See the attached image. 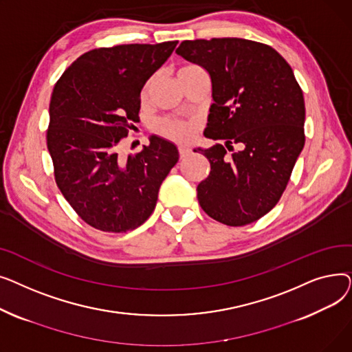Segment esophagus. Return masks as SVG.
I'll return each mask as SVG.
<instances>
[{
	"label": "esophagus",
	"mask_w": 352,
	"mask_h": 352,
	"mask_svg": "<svg viewBox=\"0 0 352 352\" xmlns=\"http://www.w3.org/2000/svg\"><path fill=\"white\" fill-rule=\"evenodd\" d=\"M178 153H179V158H186V157L190 155L191 151H190V148H187V146H179Z\"/></svg>",
	"instance_id": "obj_1"
}]
</instances>
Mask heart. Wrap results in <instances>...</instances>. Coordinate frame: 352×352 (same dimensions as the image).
<instances>
[{"mask_svg": "<svg viewBox=\"0 0 352 352\" xmlns=\"http://www.w3.org/2000/svg\"><path fill=\"white\" fill-rule=\"evenodd\" d=\"M190 68H192V67L182 68V69H179V72H184ZM157 129H158V133H161L162 135L173 138L175 141H186L192 134V128L188 124L182 122V121H177V120H161L157 124Z\"/></svg>", "mask_w": 352, "mask_h": 352, "instance_id": "obj_1", "label": "heart"}]
</instances>
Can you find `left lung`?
Returning a JSON list of instances; mask_svg holds the SVG:
<instances>
[{"label": "left lung", "mask_w": 352, "mask_h": 352, "mask_svg": "<svg viewBox=\"0 0 352 352\" xmlns=\"http://www.w3.org/2000/svg\"><path fill=\"white\" fill-rule=\"evenodd\" d=\"M204 68L212 84L207 138L223 144L195 148L210 161L197 187L201 208L218 223L241 227L280 201L304 144L305 104L289 64L272 47L243 38L182 41L175 51Z\"/></svg>", "instance_id": "1"}]
</instances>
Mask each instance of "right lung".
<instances>
[{
  "mask_svg": "<svg viewBox=\"0 0 352 352\" xmlns=\"http://www.w3.org/2000/svg\"><path fill=\"white\" fill-rule=\"evenodd\" d=\"M177 44L91 50L54 87L47 146L55 182L74 211L100 231L126 232L144 224L178 161L175 144L157 135L135 155L118 153L138 120L142 87Z\"/></svg>",
  "mask_w": 352,
  "mask_h": 352,
  "instance_id": "1",
  "label": "right lung"
}]
</instances>
